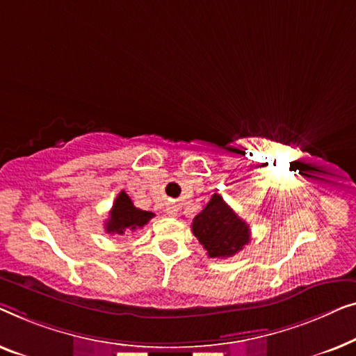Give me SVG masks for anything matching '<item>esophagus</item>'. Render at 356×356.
<instances>
[{"instance_id": "esophagus-1", "label": "esophagus", "mask_w": 356, "mask_h": 356, "mask_svg": "<svg viewBox=\"0 0 356 356\" xmlns=\"http://www.w3.org/2000/svg\"><path fill=\"white\" fill-rule=\"evenodd\" d=\"M177 213V209H176V207H169L168 208V214H171V216H174V214Z\"/></svg>"}]
</instances>
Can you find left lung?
Listing matches in <instances>:
<instances>
[{
	"label": "left lung",
	"instance_id": "8db88e82",
	"mask_svg": "<svg viewBox=\"0 0 356 356\" xmlns=\"http://www.w3.org/2000/svg\"><path fill=\"white\" fill-rule=\"evenodd\" d=\"M193 235L209 258H229L250 242L248 224L237 216L221 195L214 193L192 222Z\"/></svg>",
	"mask_w": 356,
	"mask_h": 356
}]
</instances>
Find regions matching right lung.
Listing matches in <instances>:
<instances>
[{"label": "right lung", "instance_id": "add662e5", "mask_svg": "<svg viewBox=\"0 0 356 356\" xmlns=\"http://www.w3.org/2000/svg\"><path fill=\"white\" fill-rule=\"evenodd\" d=\"M153 216V213L135 208L132 200L122 190L116 197V200H114L111 211H109V219L104 224V229H106L108 234L118 235L135 232L137 229H142L145 224H148V221Z\"/></svg>", "mask_w": 356, "mask_h": 356}]
</instances>
